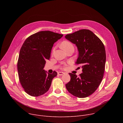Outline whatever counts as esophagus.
I'll use <instances>...</instances> for the list:
<instances>
[{
    "mask_svg": "<svg viewBox=\"0 0 123 123\" xmlns=\"http://www.w3.org/2000/svg\"><path fill=\"white\" fill-rule=\"evenodd\" d=\"M64 74H65V73L63 72H58V74L59 75H63Z\"/></svg>",
    "mask_w": 123,
    "mask_h": 123,
    "instance_id": "esophagus-1",
    "label": "esophagus"
}]
</instances>
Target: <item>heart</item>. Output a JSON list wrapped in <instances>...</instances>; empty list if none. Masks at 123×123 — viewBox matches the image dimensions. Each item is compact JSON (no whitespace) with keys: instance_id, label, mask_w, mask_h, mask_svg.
Segmentation results:
<instances>
[{"instance_id":"obj_1","label":"heart","mask_w":123,"mask_h":123,"mask_svg":"<svg viewBox=\"0 0 123 123\" xmlns=\"http://www.w3.org/2000/svg\"><path fill=\"white\" fill-rule=\"evenodd\" d=\"M71 47H73V44L71 42L68 41H64L61 43V47L64 50H66V49H68L69 48ZM66 66L65 65L64 66V68H66Z\"/></svg>"}]
</instances>
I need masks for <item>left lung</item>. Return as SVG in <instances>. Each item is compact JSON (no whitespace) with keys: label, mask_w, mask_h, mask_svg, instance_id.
<instances>
[{"label":"left lung","mask_w":123,"mask_h":123,"mask_svg":"<svg viewBox=\"0 0 123 123\" xmlns=\"http://www.w3.org/2000/svg\"><path fill=\"white\" fill-rule=\"evenodd\" d=\"M65 38L77 46L79 55L76 64L82 65L83 72L79 76L69 73L71 80L66 87L74 96L86 97L97 90L103 78L106 60L104 45L89 30H80L67 34Z\"/></svg>","instance_id":"8db88e82"}]
</instances>
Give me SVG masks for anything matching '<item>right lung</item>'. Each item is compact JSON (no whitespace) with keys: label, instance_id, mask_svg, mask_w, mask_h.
Instances as JSON below:
<instances>
[{"label":"right lung","instance_id":"obj_1","mask_svg":"<svg viewBox=\"0 0 123 123\" xmlns=\"http://www.w3.org/2000/svg\"><path fill=\"white\" fill-rule=\"evenodd\" d=\"M63 34L49 31L31 35L24 41L17 61L19 79L25 92L37 97L48 91L51 82L57 74H50L43 69L46 60L50 56L54 44Z\"/></svg>","mask_w":123,"mask_h":123}]
</instances>
